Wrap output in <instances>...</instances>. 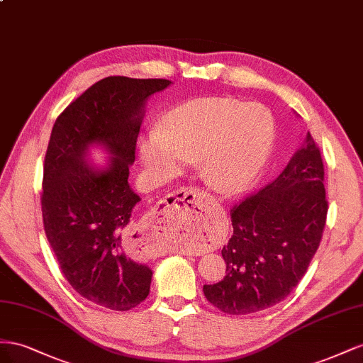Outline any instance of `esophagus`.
I'll return each instance as SVG.
<instances>
[{"label":"esophagus","mask_w":363,"mask_h":363,"mask_svg":"<svg viewBox=\"0 0 363 363\" xmlns=\"http://www.w3.org/2000/svg\"><path fill=\"white\" fill-rule=\"evenodd\" d=\"M203 214L202 194L194 187H182L165 196L150 220L140 230L146 251H153L157 240L169 233L187 230L199 223Z\"/></svg>","instance_id":"34e87169"}]
</instances>
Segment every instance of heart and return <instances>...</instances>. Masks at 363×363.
I'll list each match as a JSON object with an SVG mask.
<instances>
[{
    "instance_id": "b5f03b06",
    "label": "heart",
    "mask_w": 363,
    "mask_h": 363,
    "mask_svg": "<svg viewBox=\"0 0 363 363\" xmlns=\"http://www.w3.org/2000/svg\"><path fill=\"white\" fill-rule=\"evenodd\" d=\"M275 135L269 112L233 99H198L165 117L141 143V158L158 176L199 162L203 182L220 194L246 189L262 169Z\"/></svg>"
}]
</instances>
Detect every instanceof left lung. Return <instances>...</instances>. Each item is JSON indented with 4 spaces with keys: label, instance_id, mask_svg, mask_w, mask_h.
I'll return each mask as SVG.
<instances>
[{
    "label": "left lung",
    "instance_id": "1",
    "mask_svg": "<svg viewBox=\"0 0 363 363\" xmlns=\"http://www.w3.org/2000/svg\"><path fill=\"white\" fill-rule=\"evenodd\" d=\"M327 211L324 162L308 133L272 182L231 208L234 233L222 250L226 275L203 286L205 298L228 315L260 312L283 301L307 272Z\"/></svg>",
    "mask_w": 363,
    "mask_h": 363
}]
</instances>
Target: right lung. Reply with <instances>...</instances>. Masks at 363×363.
<instances>
[{
    "label": "right lung",
    "instance_id": "add662e5",
    "mask_svg": "<svg viewBox=\"0 0 363 363\" xmlns=\"http://www.w3.org/2000/svg\"><path fill=\"white\" fill-rule=\"evenodd\" d=\"M165 79L111 76L60 112L44 160L40 203L45 235L62 274L88 301L126 312L147 298L152 271L133 260L130 216L138 196L129 187L143 106ZM91 142L113 155L106 171L84 162Z\"/></svg>",
    "mask_w": 363,
    "mask_h": 363
}]
</instances>
